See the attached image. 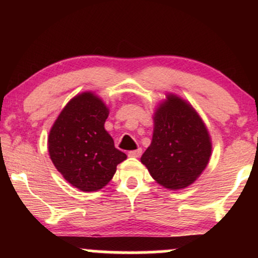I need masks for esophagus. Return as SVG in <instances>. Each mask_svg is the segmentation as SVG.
Listing matches in <instances>:
<instances>
[{
	"label": "esophagus",
	"mask_w": 258,
	"mask_h": 258,
	"mask_svg": "<svg viewBox=\"0 0 258 258\" xmlns=\"http://www.w3.org/2000/svg\"><path fill=\"white\" fill-rule=\"evenodd\" d=\"M141 155H142L141 148H138V149H136V150H130L128 152L130 158H138V156H141Z\"/></svg>",
	"instance_id": "1"
}]
</instances>
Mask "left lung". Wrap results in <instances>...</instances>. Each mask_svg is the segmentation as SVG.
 I'll return each instance as SVG.
<instances>
[{"label": "left lung", "mask_w": 258, "mask_h": 258, "mask_svg": "<svg viewBox=\"0 0 258 258\" xmlns=\"http://www.w3.org/2000/svg\"><path fill=\"white\" fill-rule=\"evenodd\" d=\"M211 149L199 115L184 100L168 96L155 112L152 144L141 161L159 184L180 189L190 185L205 170Z\"/></svg>", "instance_id": "obj_1"}]
</instances>
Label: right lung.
Here are the masks:
<instances>
[{
	"mask_svg": "<svg viewBox=\"0 0 258 258\" xmlns=\"http://www.w3.org/2000/svg\"><path fill=\"white\" fill-rule=\"evenodd\" d=\"M108 114L98 97L85 92L65 105L49 132L52 162L70 184L82 191L102 189L126 159L104 130Z\"/></svg>",
	"mask_w": 258,
	"mask_h": 258,
	"instance_id": "1",
	"label": "right lung"
}]
</instances>
